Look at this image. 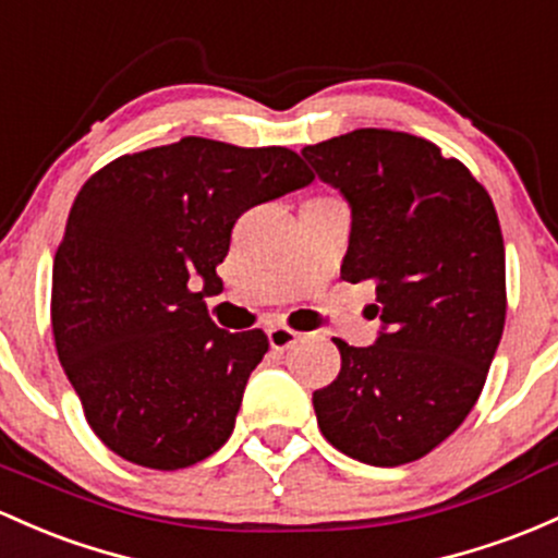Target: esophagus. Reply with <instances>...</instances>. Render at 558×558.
<instances>
[{"label": "esophagus", "mask_w": 558, "mask_h": 558, "mask_svg": "<svg viewBox=\"0 0 558 558\" xmlns=\"http://www.w3.org/2000/svg\"><path fill=\"white\" fill-rule=\"evenodd\" d=\"M267 339L275 352H286V349L296 347V341L302 339V333H296V330H291L289 326H272L267 330Z\"/></svg>", "instance_id": "1"}]
</instances>
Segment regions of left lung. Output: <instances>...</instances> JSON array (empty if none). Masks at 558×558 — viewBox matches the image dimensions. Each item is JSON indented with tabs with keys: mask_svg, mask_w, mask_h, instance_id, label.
Returning a JSON list of instances; mask_svg holds the SVG:
<instances>
[{
	"mask_svg": "<svg viewBox=\"0 0 558 558\" xmlns=\"http://www.w3.org/2000/svg\"><path fill=\"white\" fill-rule=\"evenodd\" d=\"M352 211L341 275L376 283L381 330L312 395L323 437L371 466L418 461L480 400L506 323V248L487 190L424 137L354 130L302 150ZM373 315V317H376Z\"/></svg>",
	"mask_w": 558,
	"mask_h": 558,
	"instance_id": "8db88e82",
	"label": "left lung"
}]
</instances>
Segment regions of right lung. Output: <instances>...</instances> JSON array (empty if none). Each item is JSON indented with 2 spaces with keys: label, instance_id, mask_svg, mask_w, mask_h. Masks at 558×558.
I'll return each mask as SVG.
<instances>
[{
  "label": "right lung",
  "instance_id": "1",
  "mask_svg": "<svg viewBox=\"0 0 558 558\" xmlns=\"http://www.w3.org/2000/svg\"><path fill=\"white\" fill-rule=\"evenodd\" d=\"M289 148L182 137L121 156L73 201L52 265V333L92 432L158 471L193 466L228 442L262 330L217 328L204 296L235 219L307 187Z\"/></svg>",
  "mask_w": 558,
  "mask_h": 558
}]
</instances>
